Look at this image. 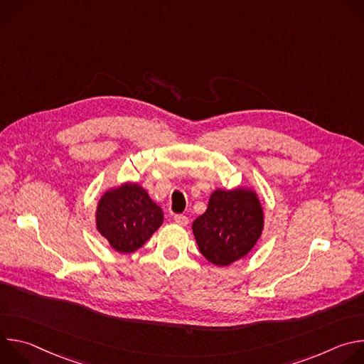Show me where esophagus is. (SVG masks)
I'll return each instance as SVG.
<instances>
[{"instance_id":"1","label":"esophagus","mask_w":364,"mask_h":364,"mask_svg":"<svg viewBox=\"0 0 364 364\" xmlns=\"http://www.w3.org/2000/svg\"><path fill=\"white\" fill-rule=\"evenodd\" d=\"M174 222H176L178 226H187V225H188V218H187V216H183V215H176V216H174Z\"/></svg>"}]
</instances>
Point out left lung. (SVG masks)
I'll return each instance as SVG.
<instances>
[{"mask_svg": "<svg viewBox=\"0 0 364 364\" xmlns=\"http://www.w3.org/2000/svg\"><path fill=\"white\" fill-rule=\"evenodd\" d=\"M265 215L257 193L249 187L216 188L207 210L193 222L201 255L218 267L243 259L262 236Z\"/></svg>", "mask_w": 364, "mask_h": 364, "instance_id": "1", "label": "left lung"}]
</instances>
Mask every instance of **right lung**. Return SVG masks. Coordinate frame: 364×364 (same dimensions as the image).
<instances>
[{
	"mask_svg": "<svg viewBox=\"0 0 364 364\" xmlns=\"http://www.w3.org/2000/svg\"><path fill=\"white\" fill-rule=\"evenodd\" d=\"M96 229L119 253L138 250L164 222L161 207L136 183L103 193L95 212Z\"/></svg>",
	"mask_w": 364,
	"mask_h": 364,
	"instance_id": "add662e5",
	"label": "right lung"
}]
</instances>
